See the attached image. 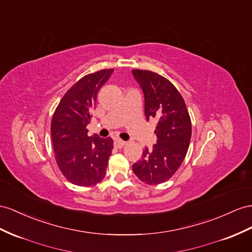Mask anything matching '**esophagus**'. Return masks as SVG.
Listing matches in <instances>:
<instances>
[{"label":"esophagus","mask_w":252,"mask_h":252,"mask_svg":"<svg viewBox=\"0 0 252 252\" xmlns=\"http://www.w3.org/2000/svg\"><path fill=\"white\" fill-rule=\"evenodd\" d=\"M126 144V141L121 140V139H116V140L114 141V146H115L116 148H118V149H121V148L124 147Z\"/></svg>","instance_id":"obj_1"}]
</instances>
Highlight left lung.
Wrapping results in <instances>:
<instances>
[{
	"instance_id": "obj_1",
	"label": "left lung",
	"mask_w": 252,
	"mask_h": 252,
	"mask_svg": "<svg viewBox=\"0 0 252 252\" xmlns=\"http://www.w3.org/2000/svg\"><path fill=\"white\" fill-rule=\"evenodd\" d=\"M145 95L147 120L156 118L157 144L146 148L133 171L149 185L164 183L175 175L188 153L191 137V121L184 99L173 84L149 70H132Z\"/></svg>"
}]
</instances>
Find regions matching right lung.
Returning <instances> with one entry per match:
<instances>
[{"mask_svg":"<svg viewBox=\"0 0 252 252\" xmlns=\"http://www.w3.org/2000/svg\"><path fill=\"white\" fill-rule=\"evenodd\" d=\"M114 69L83 76L64 94L51 122L55 160L63 175L77 186H94L105 177L113 150L111 137L87 135L96 94Z\"/></svg>","mask_w":252,"mask_h":252,"instance_id":"1","label":"right lung"}]
</instances>
